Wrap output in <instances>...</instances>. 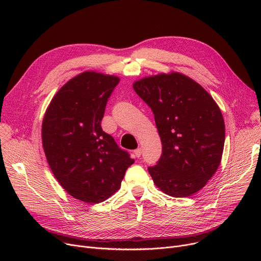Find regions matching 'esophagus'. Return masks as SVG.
Instances as JSON below:
<instances>
[{
	"mask_svg": "<svg viewBox=\"0 0 261 261\" xmlns=\"http://www.w3.org/2000/svg\"><path fill=\"white\" fill-rule=\"evenodd\" d=\"M134 154H135L136 158H140L142 155V149L138 148L136 150H134Z\"/></svg>",
	"mask_w": 261,
	"mask_h": 261,
	"instance_id": "34e87169",
	"label": "esophagus"
}]
</instances>
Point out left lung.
<instances>
[{"label": "left lung", "mask_w": 261, "mask_h": 261, "mask_svg": "<svg viewBox=\"0 0 261 261\" xmlns=\"http://www.w3.org/2000/svg\"><path fill=\"white\" fill-rule=\"evenodd\" d=\"M150 107L162 141V156L149 167L164 194L185 198L198 193L221 163L225 125L212 95L190 77L160 73L133 82Z\"/></svg>", "instance_id": "1"}]
</instances>
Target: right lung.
Returning <instances> with one entry per match:
<instances>
[{"label":"right lung","instance_id":"add662e5","mask_svg":"<svg viewBox=\"0 0 261 261\" xmlns=\"http://www.w3.org/2000/svg\"><path fill=\"white\" fill-rule=\"evenodd\" d=\"M119 80L95 71L78 74L55 94L42 120V146L53 174L68 195L88 204L114 195L134 163L100 126Z\"/></svg>","mask_w":261,"mask_h":261}]
</instances>
